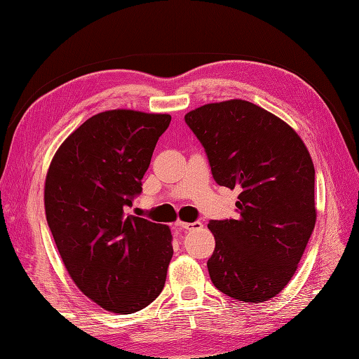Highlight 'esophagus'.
<instances>
[{
	"label": "esophagus",
	"instance_id": "obj_1",
	"mask_svg": "<svg viewBox=\"0 0 359 359\" xmlns=\"http://www.w3.org/2000/svg\"><path fill=\"white\" fill-rule=\"evenodd\" d=\"M177 226L180 228V230H197V228H201L202 224L199 222V220H196V222H177Z\"/></svg>",
	"mask_w": 359,
	"mask_h": 359
}]
</instances>
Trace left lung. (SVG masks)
<instances>
[{"instance_id":"left-lung-1","label":"left lung","mask_w":359,"mask_h":359,"mask_svg":"<svg viewBox=\"0 0 359 359\" xmlns=\"http://www.w3.org/2000/svg\"><path fill=\"white\" fill-rule=\"evenodd\" d=\"M216 184L238 188V217L210 220L211 282L243 302H264L293 278L316 222L315 166L293 128L245 100L185 116Z\"/></svg>"}]
</instances>
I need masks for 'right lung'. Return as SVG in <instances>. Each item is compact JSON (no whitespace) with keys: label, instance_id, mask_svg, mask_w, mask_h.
Masks as SVG:
<instances>
[{"label":"right lung","instance_id":"right-lung-1","mask_svg":"<svg viewBox=\"0 0 359 359\" xmlns=\"http://www.w3.org/2000/svg\"><path fill=\"white\" fill-rule=\"evenodd\" d=\"M168 114L114 109L67 137L44 187L46 219L72 280L114 313L139 311L162 293L172 257L170 226L126 215Z\"/></svg>","mask_w":359,"mask_h":359}]
</instances>
